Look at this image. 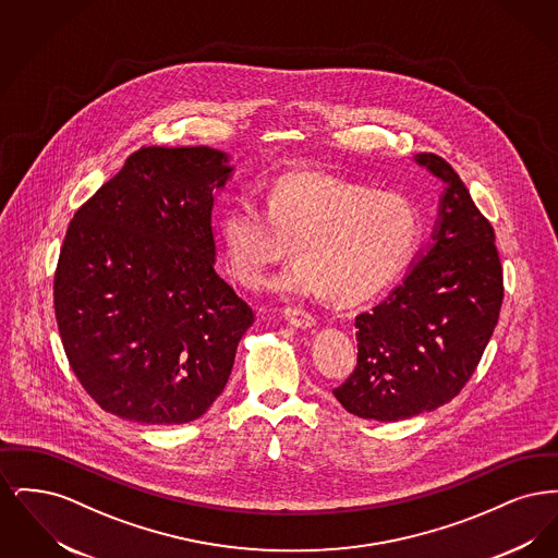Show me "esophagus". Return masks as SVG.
Segmentation results:
<instances>
[{
    "mask_svg": "<svg viewBox=\"0 0 558 558\" xmlns=\"http://www.w3.org/2000/svg\"><path fill=\"white\" fill-rule=\"evenodd\" d=\"M284 318H287V322H289L291 326H294V328H303V330L316 326L314 316L307 314V312H303V310H287V312H284Z\"/></svg>",
    "mask_w": 558,
    "mask_h": 558,
    "instance_id": "esophagus-1",
    "label": "esophagus"
}]
</instances>
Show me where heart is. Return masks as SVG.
I'll use <instances>...</instances> for the list:
<instances>
[{"label":"heart","instance_id":"b5f03b06","mask_svg":"<svg viewBox=\"0 0 558 558\" xmlns=\"http://www.w3.org/2000/svg\"><path fill=\"white\" fill-rule=\"evenodd\" d=\"M219 236L230 271L246 287L262 284L294 246L299 262L274 291L291 299L332 294L341 305H357L408 266L423 219L403 194L326 173H292L269 186L266 207L236 194L221 213Z\"/></svg>","mask_w":558,"mask_h":558}]
</instances>
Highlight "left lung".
<instances>
[{"label":"left lung","mask_w":558,"mask_h":558,"mask_svg":"<svg viewBox=\"0 0 558 558\" xmlns=\"http://www.w3.org/2000/svg\"><path fill=\"white\" fill-rule=\"evenodd\" d=\"M414 160L444 182L433 242L403 282L355 318L357 366L332 393L347 412L396 423L456 398L477 368L502 307V266L492 223L450 162Z\"/></svg>","instance_id":"8db88e82"}]
</instances>
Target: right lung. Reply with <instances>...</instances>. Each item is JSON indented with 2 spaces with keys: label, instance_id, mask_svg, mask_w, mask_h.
<instances>
[{
  "label": "right lung",
  "instance_id": "right-lung-1",
  "mask_svg": "<svg viewBox=\"0 0 558 558\" xmlns=\"http://www.w3.org/2000/svg\"><path fill=\"white\" fill-rule=\"evenodd\" d=\"M230 157L133 153L75 213L53 276L69 364L110 414L184 425L221 396L253 310L215 271L211 211Z\"/></svg>",
  "mask_w": 558,
  "mask_h": 558
}]
</instances>
